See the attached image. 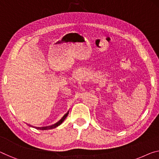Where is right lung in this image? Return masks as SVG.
<instances>
[{"instance_id":"right-lung-1","label":"right lung","mask_w":159,"mask_h":159,"mask_svg":"<svg viewBox=\"0 0 159 159\" xmlns=\"http://www.w3.org/2000/svg\"><path fill=\"white\" fill-rule=\"evenodd\" d=\"M64 119H65L64 117H63V118H61V120H60V121H59L58 124V123H57L56 124H55L56 126H58V125H60V124H61V123H62V122L63 121V120H64ZM48 128H49V129H52V128H53V125H51V126H48H48H46V127H43V128H41V129L42 130H43V129H48Z\"/></svg>"}]
</instances>
